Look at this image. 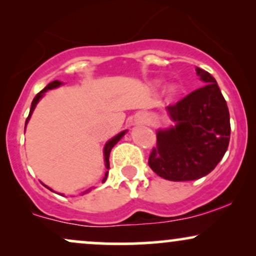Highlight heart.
Here are the masks:
<instances>
[{
  "mask_svg": "<svg viewBox=\"0 0 256 256\" xmlns=\"http://www.w3.org/2000/svg\"><path fill=\"white\" fill-rule=\"evenodd\" d=\"M171 90H173V89H171Z\"/></svg>",
  "mask_w": 256,
  "mask_h": 256,
  "instance_id": "obj_1",
  "label": "heart"
}]
</instances>
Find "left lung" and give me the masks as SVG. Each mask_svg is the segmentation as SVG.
Instances as JSON below:
<instances>
[{
    "instance_id": "obj_1",
    "label": "left lung",
    "mask_w": 256,
    "mask_h": 256,
    "mask_svg": "<svg viewBox=\"0 0 256 256\" xmlns=\"http://www.w3.org/2000/svg\"><path fill=\"white\" fill-rule=\"evenodd\" d=\"M204 85L167 107L176 126L158 130L149 167L173 182L195 180L212 172L228 150L230 113L216 79L196 67Z\"/></svg>"
}]
</instances>
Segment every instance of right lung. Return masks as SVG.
Listing matches in <instances>:
<instances>
[{
    "label": "right lung",
    "mask_w": 256,
    "mask_h": 256,
    "mask_svg": "<svg viewBox=\"0 0 256 256\" xmlns=\"http://www.w3.org/2000/svg\"><path fill=\"white\" fill-rule=\"evenodd\" d=\"M60 85H61V82H58V80H54V82H52V83H49L48 85H46V88H44V89H43L42 91H40V92L37 94V95H36V98H34V101H32V104H31V110H30V114H28V119H26V124H28V119H30V116H31L32 112H34V107H36V104H38V101H40V98H42V96H43V94L46 92V90L54 89V88H58V86H60ZM125 132H126V131H122V132H120V134H116V137H113V138H112L110 140H108V142H107V144L104 146V161H106V167H107V168H110V150H112V148H113V146H116V143L119 142V140H120V138H122V136H124V134H125ZM107 176H108V171L106 172V174H104V180H102V182H104L106 179H107ZM90 190H91V189L86 190V192H83V194H86L88 192H90Z\"/></svg>",
    "instance_id": "add662e5"
}]
</instances>
